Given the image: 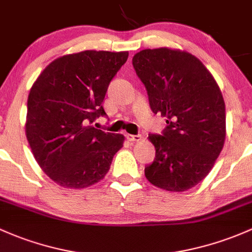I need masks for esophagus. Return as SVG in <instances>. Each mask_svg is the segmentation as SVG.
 <instances>
[{"label": "esophagus", "instance_id": "1", "mask_svg": "<svg viewBox=\"0 0 252 252\" xmlns=\"http://www.w3.org/2000/svg\"><path fill=\"white\" fill-rule=\"evenodd\" d=\"M127 139L132 143H136V142H140L143 139V137L140 134H127Z\"/></svg>", "mask_w": 252, "mask_h": 252}]
</instances>
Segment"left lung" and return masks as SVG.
I'll return each mask as SVG.
<instances>
[{"label": "left lung", "instance_id": "8db88e82", "mask_svg": "<svg viewBox=\"0 0 252 252\" xmlns=\"http://www.w3.org/2000/svg\"><path fill=\"white\" fill-rule=\"evenodd\" d=\"M132 64L153 113L167 123L161 134H149L156 154L145 177L163 190H189L207 177L223 148L226 110L219 85L186 51L145 49Z\"/></svg>", "mask_w": 252, "mask_h": 252}]
</instances>
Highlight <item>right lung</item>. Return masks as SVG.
I'll return each mask as SVG.
<instances>
[{"label": "right lung", "instance_id": "add662e5", "mask_svg": "<svg viewBox=\"0 0 252 252\" xmlns=\"http://www.w3.org/2000/svg\"><path fill=\"white\" fill-rule=\"evenodd\" d=\"M128 53L85 50L45 67L28 99L26 137L43 172L60 186L83 189L103 179L123 134L91 126L107 116L103 99Z\"/></svg>", "mask_w": 252, "mask_h": 252}]
</instances>
